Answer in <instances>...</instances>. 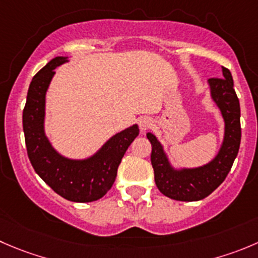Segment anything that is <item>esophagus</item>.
I'll list each match as a JSON object with an SVG mask.
<instances>
[{"instance_id":"esophagus-1","label":"esophagus","mask_w":258,"mask_h":258,"mask_svg":"<svg viewBox=\"0 0 258 258\" xmlns=\"http://www.w3.org/2000/svg\"><path fill=\"white\" fill-rule=\"evenodd\" d=\"M152 124V121L151 118H149V117H141V118L139 119V126L140 128H141V131H146V130H149L150 127H151Z\"/></svg>"}]
</instances>
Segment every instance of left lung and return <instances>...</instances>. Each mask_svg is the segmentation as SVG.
I'll return each mask as SVG.
<instances>
[{
    "instance_id": "1",
    "label": "left lung",
    "mask_w": 258,
    "mask_h": 258,
    "mask_svg": "<svg viewBox=\"0 0 258 258\" xmlns=\"http://www.w3.org/2000/svg\"><path fill=\"white\" fill-rule=\"evenodd\" d=\"M223 78L209 79L212 101L221 111L224 135L216 156L207 164L196 167H176L171 164L164 146L151 132L146 136L152 146L151 164L155 182L164 196L180 202H197L207 198L228 175L241 144V108L233 78L227 68H222Z\"/></svg>"
}]
</instances>
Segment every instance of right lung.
Returning a JSON list of instances; mask_svg holds the SVG:
<instances>
[{
	"mask_svg": "<svg viewBox=\"0 0 258 258\" xmlns=\"http://www.w3.org/2000/svg\"><path fill=\"white\" fill-rule=\"evenodd\" d=\"M68 61L69 56H56L35 74L27 91L22 127L27 155L36 174L67 201L88 203L101 199L111 189L122 157L140 130L135 123L117 132L84 159H72L56 151L45 134L46 92L54 69Z\"/></svg>",
	"mask_w": 258,
	"mask_h": 258,
	"instance_id": "1",
	"label": "right lung"
}]
</instances>
